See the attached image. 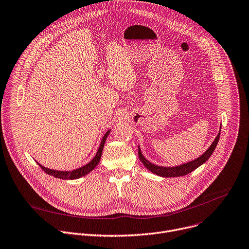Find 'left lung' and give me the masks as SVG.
I'll list each match as a JSON object with an SVG mask.
<instances>
[{"instance_id": "8db88e82", "label": "left lung", "mask_w": 249, "mask_h": 249, "mask_svg": "<svg viewBox=\"0 0 249 249\" xmlns=\"http://www.w3.org/2000/svg\"><path fill=\"white\" fill-rule=\"evenodd\" d=\"M219 135H220V130L217 134V136L215 137L214 141L213 142V144L210 146V148L203 153L200 157L196 158V159L188 162L186 164L179 165V166H175V167H162V166H158L155 164H152L151 162H149L146 158L143 156L140 147H138V155H139V159L140 161L143 163V165L153 174H156L160 177H164V178H170V177H180V176H185L188 175L189 173L195 171L196 168H198L200 165H202L203 163H206L209 158L213 155L217 142L219 140Z\"/></svg>"}]
</instances>
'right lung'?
I'll return each instance as SVG.
<instances>
[{"label": "right lung", "mask_w": 249, "mask_h": 249, "mask_svg": "<svg viewBox=\"0 0 249 249\" xmlns=\"http://www.w3.org/2000/svg\"><path fill=\"white\" fill-rule=\"evenodd\" d=\"M110 133V130H108L105 134L104 136L101 140V143H100V146L97 150V153L95 155V157L93 158V159L90 161L88 164H86L85 166H82L81 168H78L76 170H72V171H55V170H52V169H49V168H46L41 166L39 163H37L39 165V167L44 171V173H47L48 175L50 176H53L55 178H62V179H75V178H81L85 175H87L88 173L91 172L99 163L100 161V158H101V155H102V151H103V147H104V144H105V141H106V138Z\"/></svg>", "instance_id": "add662e5"}]
</instances>
